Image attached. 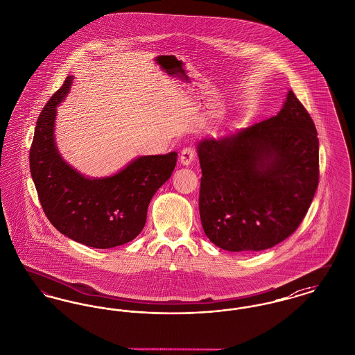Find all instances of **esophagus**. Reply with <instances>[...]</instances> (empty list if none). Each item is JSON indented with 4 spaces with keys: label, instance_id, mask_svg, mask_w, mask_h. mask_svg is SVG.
<instances>
[{
    "label": "esophagus",
    "instance_id": "1",
    "mask_svg": "<svg viewBox=\"0 0 355 355\" xmlns=\"http://www.w3.org/2000/svg\"><path fill=\"white\" fill-rule=\"evenodd\" d=\"M194 158H196V153H194V150H193L191 148H185V149L181 152V155H180V162H181L184 166H189V165L194 161Z\"/></svg>",
    "mask_w": 355,
    "mask_h": 355
}]
</instances>
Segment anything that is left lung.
<instances>
[{"label": "left lung", "mask_w": 355, "mask_h": 355, "mask_svg": "<svg viewBox=\"0 0 355 355\" xmlns=\"http://www.w3.org/2000/svg\"><path fill=\"white\" fill-rule=\"evenodd\" d=\"M200 216L206 236L227 252H261L291 236L320 178L317 129L288 90L279 113L233 135L197 144Z\"/></svg>", "instance_id": "1"}]
</instances>
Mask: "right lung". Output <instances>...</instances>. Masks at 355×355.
Listing matches in <instances>:
<instances>
[{
	"instance_id": "1",
	"label": "right lung",
	"mask_w": 355,
	"mask_h": 355,
	"mask_svg": "<svg viewBox=\"0 0 355 355\" xmlns=\"http://www.w3.org/2000/svg\"><path fill=\"white\" fill-rule=\"evenodd\" d=\"M73 84L69 76L37 119L31 174L41 206L64 236L96 249H110L138 236L155 191L171 175L177 153L141 155L109 177H86L70 166L55 145L57 106Z\"/></svg>"
}]
</instances>
